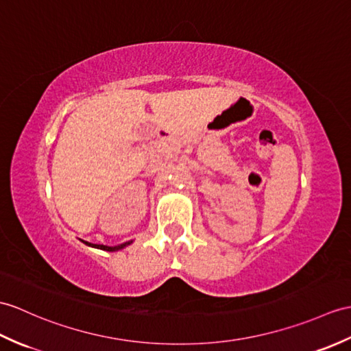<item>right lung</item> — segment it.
Wrapping results in <instances>:
<instances>
[{
    "instance_id": "obj_1",
    "label": "right lung",
    "mask_w": 351,
    "mask_h": 351,
    "mask_svg": "<svg viewBox=\"0 0 351 351\" xmlns=\"http://www.w3.org/2000/svg\"><path fill=\"white\" fill-rule=\"evenodd\" d=\"M85 245H88V247H93V248H99V250H103V251H118V250H122L124 247H127V245H130V243H132L133 241H128V242H124V243H121V245H117V247H108V245H99V243H91V242H86V241H82Z\"/></svg>"
}]
</instances>
